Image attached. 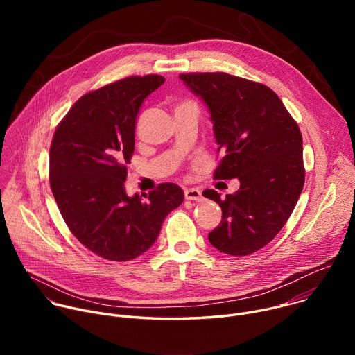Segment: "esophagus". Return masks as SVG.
Segmentation results:
<instances>
[{"mask_svg":"<svg viewBox=\"0 0 355 355\" xmlns=\"http://www.w3.org/2000/svg\"><path fill=\"white\" fill-rule=\"evenodd\" d=\"M184 195H185V199H188V200H195V202L202 200V192L195 188H187L184 191Z\"/></svg>","mask_w":355,"mask_h":355,"instance_id":"1","label":"esophagus"}]
</instances>
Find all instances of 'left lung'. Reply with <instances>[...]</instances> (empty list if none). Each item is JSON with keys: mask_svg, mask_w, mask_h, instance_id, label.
I'll list each match as a JSON object with an SVG mask.
<instances>
[{"mask_svg": "<svg viewBox=\"0 0 355 355\" xmlns=\"http://www.w3.org/2000/svg\"><path fill=\"white\" fill-rule=\"evenodd\" d=\"M180 78L208 105L223 157L215 180L239 178L234 193L204 196L222 208L208 239L225 254L248 256L267 245L289 219L305 184L302 135L279 96L267 85L226 73Z\"/></svg>", "mask_w": 355, "mask_h": 355, "instance_id": "1", "label": "left lung"}]
</instances>
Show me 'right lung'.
<instances>
[{
    "instance_id": "right-lung-1",
    "label": "right lung",
    "mask_w": 355,
    "mask_h": 355,
    "mask_svg": "<svg viewBox=\"0 0 355 355\" xmlns=\"http://www.w3.org/2000/svg\"><path fill=\"white\" fill-rule=\"evenodd\" d=\"M164 81L157 74L132 76L84 94L50 144V188L67 227L84 247L110 261L141 256L184 200L173 182L148 195L128 196L125 189L139 108Z\"/></svg>"
}]
</instances>
